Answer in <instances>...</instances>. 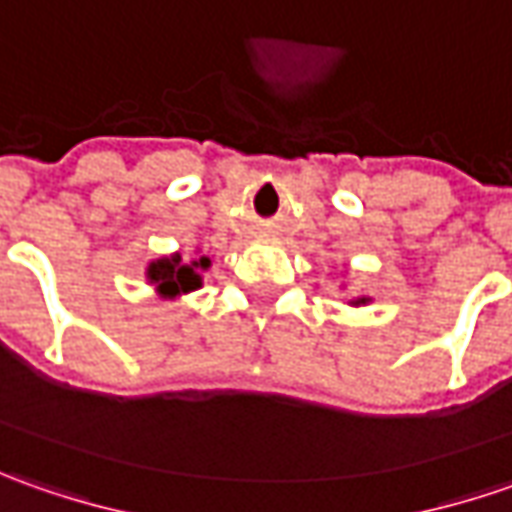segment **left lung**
<instances>
[{
    "instance_id": "1",
    "label": "left lung",
    "mask_w": 512,
    "mask_h": 512,
    "mask_svg": "<svg viewBox=\"0 0 512 512\" xmlns=\"http://www.w3.org/2000/svg\"><path fill=\"white\" fill-rule=\"evenodd\" d=\"M342 287H347V285H342ZM347 305H353V307H364V305H370V296H353V299H350V302H347Z\"/></svg>"
}]
</instances>
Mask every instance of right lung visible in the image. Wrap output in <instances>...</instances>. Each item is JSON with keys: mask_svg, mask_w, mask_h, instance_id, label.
I'll list each match as a JSON object with an SVG mask.
<instances>
[{"mask_svg": "<svg viewBox=\"0 0 512 512\" xmlns=\"http://www.w3.org/2000/svg\"><path fill=\"white\" fill-rule=\"evenodd\" d=\"M207 267H210L207 253H196L190 262L182 259V253H170V256L150 259L145 265V279L156 290L159 299H179V296H187L205 285L202 273Z\"/></svg>", "mask_w": 512, "mask_h": 512, "instance_id": "obj_1", "label": "right lung"}]
</instances>
